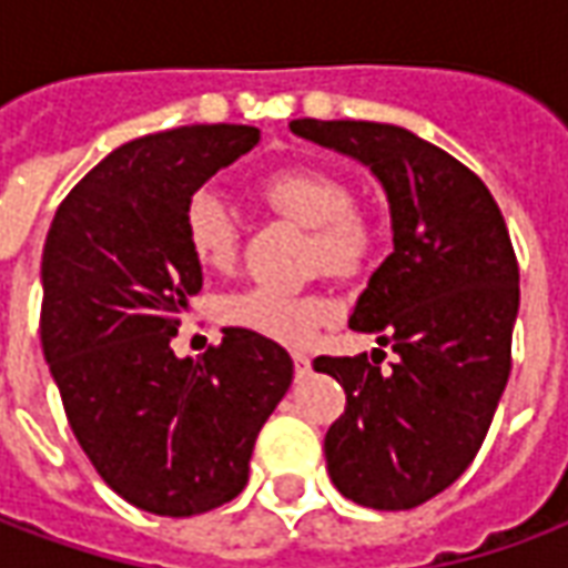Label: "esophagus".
<instances>
[{"instance_id": "obj_1", "label": "esophagus", "mask_w": 568, "mask_h": 568, "mask_svg": "<svg viewBox=\"0 0 568 568\" xmlns=\"http://www.w3.org/2000/svg\"><path fill=\"white\" fill-rule=\"evenodd\" d=\"M292 362H295V377L297 381H304V377L310 374V368H313V365H310V356H304V353H295V356H292Z\"/></svg>"}]
</instances>
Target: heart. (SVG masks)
Here are the masks:
<instances>
[{"instance_id": "obj_1", "label": "heart", "mask_w": 568, "mask_h": 568, "mask_svg": "<svg viewBox=\"0 0 568 568\" xmlns=\"http://www.w3.org/2000/svg\"><path fill=\"white\" fill-rule=\"evenodd\" d=\"M258 194L273 210L313 231L310 264L325 267L341 280L368 271L381 234L368 212L353 206V187L332 170L295 163L280 166L258 182ZM187 252L206 271L234 267L240 231L231 203L210 187H197L182 206ZM334 301L320 292H292L276 285H255L224 297L222 320L243 332L261 334L276 344H307L322 322L332 320Z\"/></svg>"}]
</instances>
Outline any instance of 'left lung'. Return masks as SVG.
Wrapping results in <instances>:
<instances>
[{
  "label": "left lung",
  "instance_id": "8db88e82",
  "mask_svg": "<svg viewBox=\"0 0 568 568\" xmlns=\"http://www.w3.org/2000/svg\"><path fill=\"white\" fill-rule=\"evenodd\" d=\"M304 140L368 163L389 194L395 252L349 316L398 353L320 356L346 407L325 435V463L346 499L407 511L471 465L511 374L520 271L489 187L410 130L301 118Z\"/></svg>",
  "mask_w": 568,
  "mask_h": 568
}]
</instances>
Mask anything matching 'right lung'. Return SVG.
Here are the masks:
<instances>
[{
	"instance_id": "add662e5",
	"label": "right lung",
	"mask_w": 568,
	"mask_h": 568,
	"mask_svg": "<svg viewBox=\"0 0 568 568\" xmlns=\"http://www.w3.org/2000/svg\"><path fill=\"white\" fill-rule=\"evenodd\" d=\"M258 140L246 124H194L124 142L63 197L44 240L39 334L69 428L121 499L161 517L243 493L295 371L243 328L200 358L170 349L203 285L182 206Z\"/></svg>"
}]
</instances>
